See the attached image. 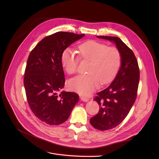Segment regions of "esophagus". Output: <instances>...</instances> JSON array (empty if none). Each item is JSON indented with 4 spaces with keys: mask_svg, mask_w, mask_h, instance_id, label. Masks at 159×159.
Listing matches in <instances>:
<instances>
[{
    "mask_svg": "<svg viewBox=\"0 0 159 159\" xmlns=\"http://www.w3.org/2000/svg\"><path fill=\"white\" fill-rule=\"evenodd\" d=\"M80 99L82 100V101H84V102H87V101H89L88 98L85 97V96H80Z\"/></svg>",
    "mask_w": 159,
    "mask_h": 159,
    "instance_id": "obj_1",
    "label": "esophagus"
}]
</instances>
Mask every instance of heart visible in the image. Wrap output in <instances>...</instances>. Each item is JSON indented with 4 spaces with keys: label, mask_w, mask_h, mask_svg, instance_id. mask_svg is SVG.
Segmentation results:
<instances>
[{
    "label": "heart",
    "mask_w": 159,
    "mask_h": 159,
    "mask_svg": "<svg viewBox=\"0 0 159 159\" xmlns=\"http://www.w3.org/2000/svg\"><path fill=\"white\" fill-rule=\"evenodd\" d=\"M79 55L82 60L90 61L87 69L88 74L77 77L69 82L72 90L82 95H89L99 85L111 82L117 74L122 62L121 53L114 47L96 40H87L79 47ZM79 57L73 48L64 49L61 55V64L70 75L77 71Z\"/></svg>",
    "instance_id": "1"
}]
</instances>
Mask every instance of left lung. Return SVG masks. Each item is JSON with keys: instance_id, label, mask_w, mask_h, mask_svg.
<instances>
[{"instance_id": "8db88e82", "label": "left lung", "mask_w": 159, "mask_h": 159, "mask_svg": "<svg viewBox=\"0 0 159 159\" xmlns=\"http://www.w3.org/2000/svg\"><path fill=\"white\" fill-rule=\"evenodd\" d=\"M97 37L115 44L122 57L120 68L115 79L107 88L97 93L94 98L100 110L90 119V123L95 128L105 131L117 126L129 113L137 97L140 72L134 53L120 38Z\"/></svg>"}]
</instances>
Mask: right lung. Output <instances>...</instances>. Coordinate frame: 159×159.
I'll list each match as a JSON object with an SVG mask.
<instances>
[{
    "label": "right lung",
    "instance_id": "obj_1",
    "mask_svg": "<svg viewBox=\"0 0 159 159\" xmlns=\"http://www.w3.org/2000/svg\"><path fill=\"white\" fill-rule=\"evenodd\" d=\"M59 31L42 40L31 52L27 61L24 84L33 113L41 121L59 125L69 118L79 100L74 92L62 91L65 84L61 55L64 49L83 37Z\"/></svg>",
    "mask_w": 159,
    "mask_h": 159
}]
</instances>
